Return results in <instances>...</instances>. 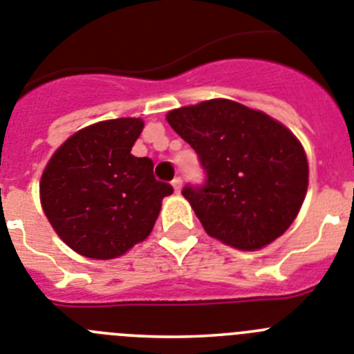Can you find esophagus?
<instances>
[{"label": "esophagus", "mask_w": 354, "mask_h": 354, "mask_svg": "<svg viewBox=\"0 0 354 354\" xmlns=\"http://www.w3.org/2000/svg\"><path fill=\"white\" fill-rule=\"evenodd\" d=\"M173 187H174V192H176V194H178V192H180V190H181V178L180 176L174 178V180H173Z\"/></svg>", "instance_id": "esophagus-1"}]
</instances>
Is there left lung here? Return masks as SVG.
<instances>
[{
  "instance_id": "left-lung-1",
  "label": "left lung",
  "mask_w": 354,
  "mask_h": 354,
  "mask_svg": "<svg viewBox=\"0 0 354 354\" xmlns=\"http://www.w3.org/2000/svg\"><path fill=\"white\" fill-rule=\"evenodd\" d=\"M207 180L181 194L214 239L242 251L283 235L305 201L308 160L288 128L260 110L210 100L167 113Z\"/></svg>"
}]
</instances>
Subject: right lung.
<instances>
[{"mask_svg":"<svg viewBox=\"0 0 354 354\" xmlns=\"http://www.w3.org/2000/svg\"><path fill=\"white\" fill-rule=\"evenodd\" d=\"M142 119L101 121L58 147L41 178V203L57 235L76 253L96 260L124 254L156 223L173 187L153 176L151 158L131 147Z\"/></svg>","mask_w":354,"mask_h":354,"instance_id":"add662e5","label":"right lung"}]
</instances>
